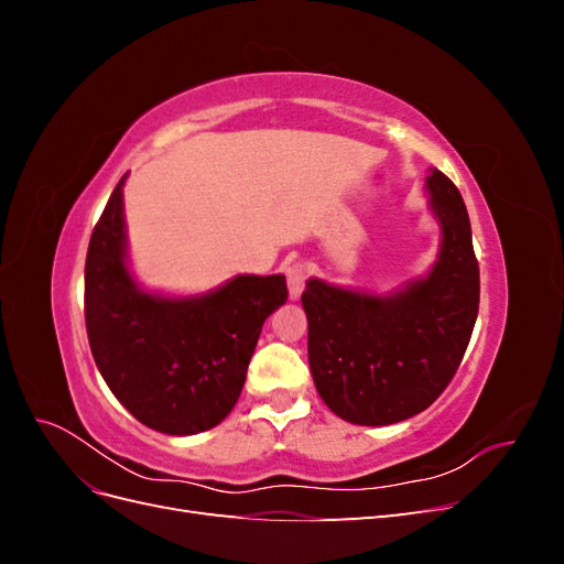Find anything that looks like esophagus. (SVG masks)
I'll use <instances>...</instances> for the list:
<instances>
[{"label":"esophagus","instance_id":"1","mask_svg":"<svg viewBox=\"0 0 564 564\" xmlns=\"http://www.w3.org/2000/svg\"><path fill=\"white\" fill-rule=\"evenodd\" d=\"M286 284H289V296L299 299L303 286H305V265L303 263H292L286 268Z\"/></svg>","mask_w":564,"mask_h":564}]
</instances>
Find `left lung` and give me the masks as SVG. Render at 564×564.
<instances>
[{"mask_svg":"<svg viewBox=\"0 0 564 564\" xmlns=\"http://www.w3.org/2000/svg\"><path fill=\"white\" fill-rule=\"evenodd\" d=\"M429 172L440 251L423 278L390 294L311 278L301 296L315 388L338 419L357 425H390L429 409L464 360L477 319L480 268L466 204L440 169Z\"/></svg>","mask_w":564,"mask_h":564,"instance_id":"8db88e82","label":"left lung"}]
</instances>
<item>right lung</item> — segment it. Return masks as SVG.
Instances as JSON below:
<instances>
[{
    "label": "right lung",
    "instance_id": "obj_1",
    "mask_svg": "<svg viewBox=\"0 0 564 564\" xmlns=\"http://www.w3.org/2000/svg\"><path fill=\"white\" fill-rule=\"evenodd\" d=\"M127 176L91 232L84 317L100 377L152 431L197 435L240 398L268 315L286 301L284 275H235L207 294L145 292L129 270Z\"/></svg>",
    "mask_w": 564,
    "mask_h": 564
}]
</instances>
